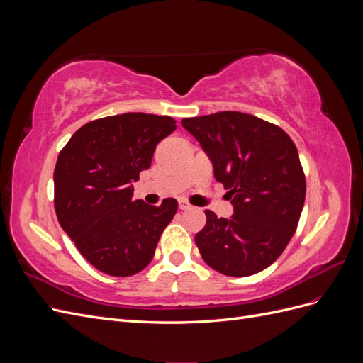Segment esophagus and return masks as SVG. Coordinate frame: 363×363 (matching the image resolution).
<instances>
[{
	"mask_svg": "<svg viewBox=\"0 0 363 363\" xmlns=\"http://www.w3.org/2000/svg\"><path fill=\"white\" fill-rule=\"evenodd\" d=\"M179 207H180V211H186V208H189L191 206H189L188 203H186L184 200H180V201H179Z\"/></svg>",
	"mask_w": 363,
	"mask_h": 363,
	"instance_id": "34e87169",
	"label": "esophagus"
}]
</instances>
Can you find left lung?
Instances as JSON below:
<instances>
[{"instance_id":"obj_1","label":"left lung","mask_w":363,"mask_h":363,"mask_svg":"<svg viewBox=\"0 0 363 363\" xmlns=\"http://www.w3.org/2000/svg\"><path fill=\"white\" fill-rule=\"evenodd\" d=\"M232 199V218L204 211L195 244L208 267L247 277L276 262L294 236L306 199L298 151L286 131L240 112L184 118Z\"/></svg>"}]
</instances>
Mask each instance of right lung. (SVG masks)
Wrapping results in <instances>:
<instances>
[{
  "label": "right lung",
  "instance_id": "obj_1",
  "mask_svg": "<svg viewBox=\"0 0 363 363\" xmlns=\"http://www.w3.org/2000/svg\"><path fill=\"white\" fill-rule=\"evenodd\" d=\"M175 119L123 113L91 121L62 148L54 168V208L82 256L104 274L128 277L151 262L177 201H131L133 182L148 169Z\"/></svg>",
  "mask_w": 363,
  "mask_h": 363
}]
</instances>
